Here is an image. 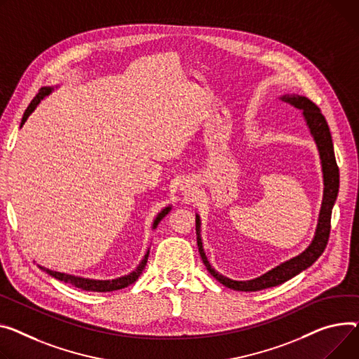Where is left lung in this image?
<instances>
[{
	"mask_svg": "<svg viewBox=\"0 0 359 359\" xmlns=\"http://www.w3.org/2000/svg\"><path fill=\"white\" fill-rule=\"evenodd\" d=\"M281 101L293 105L297 109L303 111V116L306 119V124L310 130V134L313 135L316 146L320 156L322 163V172H323V199H322V208L318 219V226L312 243L310 245L297 257H293L292 259L283 262V264L277 266L276 269L270 270L269 273L262 274L254 280L248 281H236L231 280L228 277H224L217 270L212 269L209 261L205 255L203 245H202V236H201V218L196 215V240L199 252L202 257L203 264L206 266V270L217 278L225 287L238 290V292H258L262 289L274 287L284 281L290 280L300 271L310 267L313 262L322 255V252L326 248L329 232H330V217H332V208L335 205L338 190H339V169L335 158V151H333V142L332 135L329 131V126L320 109L316 104H313L309 98L300 97V95H283L280 97Z\"/></svg>",
	"mask_w": 359,
	"mask_h": 359,
	"instance_id": "8db88e82",
	"label": "left lung"
}]
</instances>
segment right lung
I'll use <instances>...</instances> for the list:
<instances>
[{
  "label": "right lung",
  "instance_id": "right-lung-1",
  "mask_svg": "<svg viewBox=\"0 0 359 359\" xmlns=\"http://www.w3.org/2000/svg\"><path fill=\"white\" fill-rule=\"evenodd\" d=\"M52 90H53V88H52V86H46V88H41V89L39 90V93L36 95L34 100H33V101L30 102V105L27 107L26 112H24L22 119H21V126H22L24 123H26V119H27V118H29V115L36 109V107L40 104V101H41L44 97H47V95H49ZM170 209H172V206L169 205V206L164 208V209L157 215L156 219H154V222H153V229H156V228H157L158 222L165 217L167 213L170 212ZM149 252H150V250L146 252L144 258L141 259V262H140V264L137 266V269H135L134 271H131V273H130V274H127V276L114 278V280H93V278H83V277H78V276L65 274V273H59V271H52V270H49V269H44V267H40V266H39V267H40L43 271H46V273L49 274V276L55 277L56 280H60V281L69 283V284H72V285H75V287L82 289V290H86V292H100V293H101V292H114V290H119V289H124V287H127V285L133 284V283L140 277V274L142 273V270H144V267H146V264H147Z\"/></svg>",
  "mask_w": 359,
  "mask_h": 359
}]
</instances>
